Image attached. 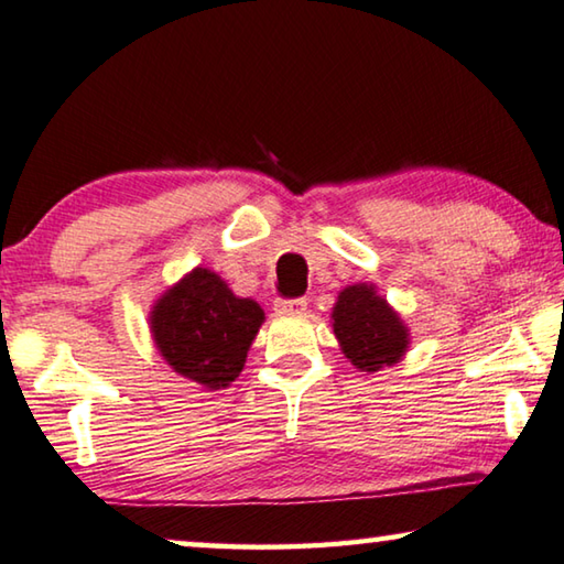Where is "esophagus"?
<instances>
[{
    "label": "esophagus",
    "mask_w": 564,
    "mask_h": 564,
    "mask_svg": "<svg viewBox=\"0 0 564 564\" xmlns=\"http://www.w3.org/2000/svg\"><path fill=\"white\" fill-rule=\"evenodd\" d=\"M273 306L279 314H301V311H306L308 301L306 299H279Z\"/></svg>",
    "instance_id": "esophagus-1"
}]
</instances>
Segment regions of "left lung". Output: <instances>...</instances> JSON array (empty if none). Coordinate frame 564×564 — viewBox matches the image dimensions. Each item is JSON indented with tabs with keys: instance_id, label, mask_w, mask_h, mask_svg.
<instances>
[{
	"instance_id": "obj_1",
	"label": "left lung",
	"mask_w": 564,
	"mask_h": 564,
	"mask_svg": "<svg viewBox=\"0 0 564 564\" xmlns=\"http://www.w3.org/2000/svg\"><path fill=\"white\" fill-rule=\"evenodd\" d=\"M330 321L341 351L359 371L394 366L409 348L406 324L371 283L348 285L338 293Z\"/></svg>"
}]
</instances>
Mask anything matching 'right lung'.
<instances>
[{
    "label": "right lung",
    "instance_id": "1",
    "mask_svg": "<svg viewBox=\"0 0 564 564\" xmlns=\"http://www.w3.org/2000/svg\"><path fill=\"white\" fill-rule=\"evenodd\" d=\"M263 308L238 299L208 268H193L150 311V330L167 366L208 391L226 389L243 371Z\"/></svg>",
    "mask_w": 564,
    "mask_h": 564
}]
</instances>
